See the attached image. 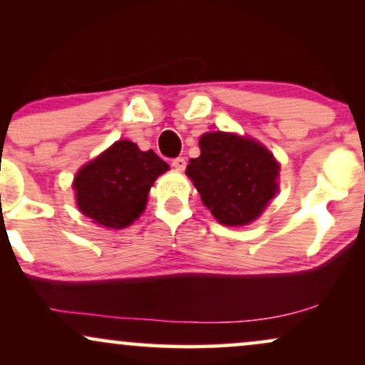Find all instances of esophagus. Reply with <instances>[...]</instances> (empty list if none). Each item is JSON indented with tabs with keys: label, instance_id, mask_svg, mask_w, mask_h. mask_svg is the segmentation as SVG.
Returning <instances> with one entry per match:
<instances>
[{
	"label": "esophagus",
	"instance_id": "34e87169",
	"mask_svg": "<svg viewBox=\"0 0 365 365\" xmlns=\"http://www.w3.org/2000/svg\"><path fill=\"white\" fill-rule=\"evenodd\" d=\"M171 166H173L175 170H178V171H183V170H185V166H187V161H185V158H175L173 161H171Z\"/></svg>",
	"mask_w": 365,
	"mask_h": 365
}]
</instances>
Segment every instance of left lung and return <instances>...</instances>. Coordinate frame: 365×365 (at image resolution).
Listing matches in <instances>:
<instances>
[{
  "mask_svg": "<svg viewBox=\"0 0 365 365\" xmlns=\"http://www.w3.org/2000/svg\"><path fill=\"white\" fill-rule=\"evenodd\" d=\"M200 156L188 161L204 206L220 223L240 226L254 221L278 190L279 166L266 148L233 133H204Z\"/></svg>",
  "mask_w": 365,
  "mask_h": 365,
  "instance_id": "8db88e82",
  "label": "left lung"
}]
</instances>
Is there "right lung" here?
I'll return each instance as SVG.
<instances>
[{
	"label": "right lung",
	"mask_w": 365,
	"mask_h": 365,
	"mask_svg": "<svg viewBox=\"0 0 365 365\" xmlns=\"http://www.w3.org/2000/svg\"><path fill=\"white\" fill-rule=\"evenodd\" d=\"M168 165L154 150L118 140L78 171L73 188L78 209L96 223L125 228L140 216L150 185Z\"/></svg>",
	"instance_id": "add662e5"
}]
</instances>
